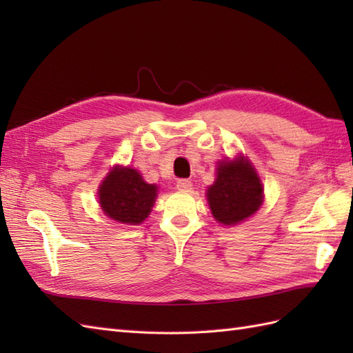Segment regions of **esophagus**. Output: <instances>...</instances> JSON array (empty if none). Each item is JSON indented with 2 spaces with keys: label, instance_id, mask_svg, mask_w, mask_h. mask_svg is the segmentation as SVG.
I'll return each instance as SVG.
<instances>
[{
  "label": "esophagus",
  "instance_id": "obj_1",
  "mask_svg": "<svg viewBox=\"0 0 353 353\" xmlns=\"http://www.w3.org/2000/svg\"><path fill=\"white\" fill-rule=\"evenodd\" d=\"M176 186L179 191H191L192 190V183H191V181H188V179H181V181H177Z\"/></svg>",
  "mask_w": 353,
  "mask_h": 353
}]
</instances>
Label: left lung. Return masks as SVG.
<instances>
[{"label":"left lung","instance_id":"1","mask_svg":"<svg viewBox=\"0 0 353 353\" xmlns=\"http://www.w3.org/2000/svg\"><path fill=\"white\" fill-rule=\"evenodd\" d=\"M206 197L216 221L236 224L259 209L262 185L254 168L241 156L219 163L215 183L209 186Z\"/></svg>","mask_w":353,"mask_h":353}]
</instances>
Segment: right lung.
Listing matches in <instances>:
<instances>
[{
	"instance_id": "obj_1",
	"label": "right lung",
	"mask_w": 353,
	"mask_h": 353,
	"mask_svg": "<svg viewBox=\"0 0 353 353\" xmlns=\"http://www.w3.org/2000/svg\"><path fill=\"white\" fill-rule=\"evenodd\" d=\"M156 185L145 183L137 170L117 167L99 190L101 209L124 224H139L147 219L156 199Z\"/></svg>"
}]
</instances>
